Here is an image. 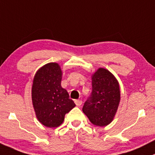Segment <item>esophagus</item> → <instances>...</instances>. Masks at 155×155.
<instances>
[{"mask_svg": "<svg viewBox=\"0 0 155 155\" xmlns=\"http://www.w3.org/2000/svg\"><path fill=\"white\" fill-rule=\"evenodd\" d=\"M74 102H75V104H76V106H78V107L81 106L82 104V101L81 100H75Z\"/></svg>", "mask_w": 155, "mask_h": 155, "instance_id": "obj_1", "label": "esophagus"}]
</instances>
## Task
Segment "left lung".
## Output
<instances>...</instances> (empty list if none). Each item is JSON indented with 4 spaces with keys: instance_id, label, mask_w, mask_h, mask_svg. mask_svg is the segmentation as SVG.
<instances>
[{
    "instance_id": "1",
    "label": "left lung",
    "mask_w": 155,
    "mask_h": 155,
    "mask_svg": "<svg viewBox=\"0 0 155 155\" xmlns=\"http://www.w3.org/2000/svg\"><path fill=\"white\" fill-rule=\"evenodd\" d=\"M92 91L85 101L82 111L94 125L104 127L114 119L120 100V91L114 75L99 68L92 76Z\"/></svg>"
}]
</instances>
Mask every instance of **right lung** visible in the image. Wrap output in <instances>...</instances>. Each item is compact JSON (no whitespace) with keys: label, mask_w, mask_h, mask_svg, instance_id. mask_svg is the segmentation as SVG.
Instances as JSON below:
<instances>
[{"label":"right lung","mask_w":155,"mask_h":155,"mask_svg":"<svg viewBox=\"0 0 155 155\" xmlns=\"http://www.w3.org/2000/svg\"><path fill=\"white\" fill-rule=\"evenodd\" d=\"M62 72L56 63H50L38 70L33 80L31 98L36 117L47 127H58L65 114L76 104L67 90L61 87Z\"/></svg>","instance_id":"1"}]
</instances>
